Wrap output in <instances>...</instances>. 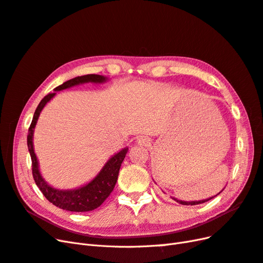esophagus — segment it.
Segmentation results:
<instances>
[{
  "instance_id": "1",
  "label": "esophagus",
  "mask_w": 263,
  "mask_h": 263,
  "mask_svg": "<svg viewBox=\"0 0 263 263\" xmlns=\"http://www.w3.org/2000/svg\"><path fill=\"white\" fill-rule=\"evenodd\" d=\"M148 142H149V140L146 138V137H139V139H138V144L139 145H148Z\"/></svg>"
}]
</instances>
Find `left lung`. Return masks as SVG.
<instances>
[{"mask_svg": "<svg viewBox=\"0 0 263 263\" xmlns=\"http://www.w3.org/2000/svg\"><path fill=\"white\" fill-rule=\"evenodd\" d=\"M174 200H176V198H174ZM209 200H211V198H209ZM209 200H204V201H196V202H183V201H178V200H176V201H177V202H179V203H180V204H182V205H197V204L204 203V202L209 201Z\"/></svg>", "mask_w": 263, "mask_h": 263, "instance_id": "left-lung-1", "label": "left lung"}]
</instances>
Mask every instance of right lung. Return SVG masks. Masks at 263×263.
I'll return each mask as SVG.
<instances>
[{
	"label": "right lung",
	"instance_id": "add662e5",
	"mask_svg": "<svg viewBox=\"0 0 263 263\" xmlns=\"http://www.w3.org/2000/svg\"><path fill=\"white\" fill-rule=\"evenodd\" d=\"M106 78L99 74L81 76L62 83L61 85L55 87L54 91H61L73 85L82 84L86 82L101 83L104 82ZM54 94L55 93H49L41 101V103H39L35 110L33 121H31V124L28 128L27 146L31 158V170H33L34 180L36 182V185L42 191V193L45 195L47 200L59 209L70 212H87L95 210L106 200L108 195L112 193V191L114 190L117 182L119 169H121L122 162L125 159L127 150L128 149L125 148L122 151H119V153L116 154L114 157L110 158L107 163L103 166V169L98 174V177H95V179L92 180L89 184H86L80 189L71 191L55 190L49 186L42 178L41 173H39L37 158L34 153L33 147V133L42 109L47 103L54 97Z\"/></svg>",
	"mask_w": 263,
	"mask_h": 263
}]
</instances>
